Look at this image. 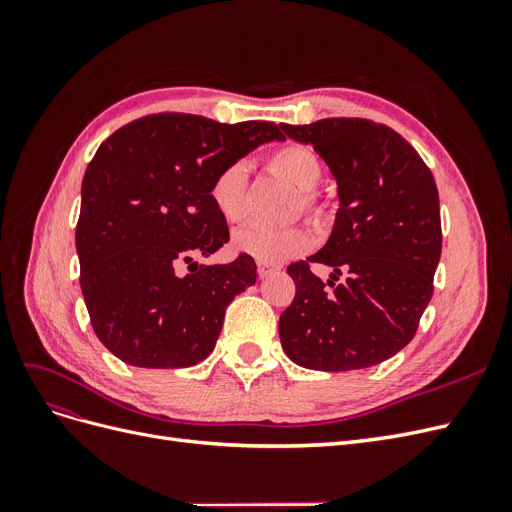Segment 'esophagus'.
<instances>
[{"mask_svg": "<svg viewBox=\"0 0 512 512\" xmlns=\"http://www.w3.org/2000/svg\"><path fill=\"white\" fill-rule=\"evenodd\" d=\"M256 269H258V277H269L271 273H275L277 269L280 267H275V265H269V262H258L256 265Z\"/></svg>", "mask_w": 512, "mask_h": 512, "instance_id": "esophagus-1", "label": "esophagus"}]
</instances>
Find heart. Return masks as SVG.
<instances>
[{
    "instance_id": "1",
    "label": "heart",
    "mask_w": 512,
    "mask_h": 512,
    "mask_svg": "<svg viewBox=\"0 0 512 512\" xmlns=\"http://www.w3.org/2000/svg\"><path fill=\"white\" fill-rule=\"evenodd\" d=\"M269 170L286 181L292 190L301 194V205L316 213L318 205L312 192L322 181V162L316 153L305 145H284L275 149L269 160ZM247 188V166L243 162H232L224 166L211 183V203L222 215V220L232 224L239 222L243 215V200ZM312 237L305 228H265V226H245L232 235L230 247L235 254L250 256L258 262H277L290 260L303 254Z\"/></svg>"
}]
</instances>
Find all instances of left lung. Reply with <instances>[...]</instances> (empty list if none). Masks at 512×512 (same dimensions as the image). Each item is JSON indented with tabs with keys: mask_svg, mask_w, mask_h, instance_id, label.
I'll use <instances>...</instances> for the list:
<instances>
[{
	"mask_svg": "<svg viewBox=\"0 0 512 512\" xmlns=\"http://www.w3.org/2000/svg\"><path fill=\"white\" fill-rule=\"evenodd\" d=\"M282 130L329 166L339 203L329 241L307 258L334 267V290L308 271L310 261L292 262L297 294L280 316L282 348L307 369L374 367L412 342L431 301L442 254L436 181L410 143L374 121ZM342 270L347 280L335 285Z\"/></svg>",
	"mask_w": 512,
	"mask_h": 512,
	"instance_id": "8db88e82",
	"label": "left lung"
}]
</instances>
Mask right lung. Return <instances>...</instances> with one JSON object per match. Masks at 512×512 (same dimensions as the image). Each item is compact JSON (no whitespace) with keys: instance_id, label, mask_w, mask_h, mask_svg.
<instances>
[{"instance_id":"obj_1","label":"right lung","mask_w":512,"mask_h":512,"mask_svg":"<svg viewBox=\"0 0 512 512\" xmlns=\"http://www.w3.org/2000/svg\"><path fill=\"white\" fill-rule=\"evenodd\" d=\"M282 141L269 121L228 123L151 115L117 130L89 162L81 188L76 254L81 290L100 342L134 367L205 361L230 301L256 284V262L198 265L228 241L211 203L220 170ZM194 266L188 276L176 267Z\"/></svg>"}]
</instances>
